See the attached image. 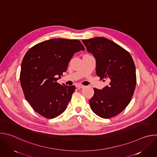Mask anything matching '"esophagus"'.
<instances>
[{
    "label": "esophagus",
    "instance_id": "34e87169",
    "mask_svg": "<svg viewBox=\"0 0 157 157\" xmlns=\"http://www.w3.org/2000/svg\"><path fill=\"white\" fill-rule=\"evenodd\" d=\"M76 87H77V88H83L84 86H83V85H81V84H76Z\"/></svg>",
    "mask_w": 157,
    "mask_h": 157
}]
</instances>
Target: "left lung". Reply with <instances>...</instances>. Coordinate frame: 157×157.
Returning <instances> with one entry per match:
<instances>
[{
	"label": "left lung",
	"mask_w": 157,
	"mask_h": 157,
	"mask_svg": "<svg viewBox=\"0 0 157 157\" xmlns=\"http://www.w3.org/2000/svg\"><path fill=\"white\" fill-rule=\"evenodd\" d=\"M89 53L96 61V75L109 82L102 89L94 88L89 101L94 113L109 119L114 117L128 105L136 86V66L130 53L106 38L82 40Z\"/></svg>",
	"instance_id": "obj_1"
}]
</instances>
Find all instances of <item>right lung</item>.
Listing matches in <instances>:
<instances>
[{
	"instance_id": "1",
	"label": "right lung",
	"mask_w": 157,
	"mask_h": 157,
	"mask_svg": "<svg viewBox=\"0 0 157 157\" xmlns=\"http://www.w3.org/2000/svg\"><path fill=\"white\" fill-rule=\"evenodd\" d=\"M80 50L84 47L79 40L53 38L35 44L25 55L20 84L26 100L40 115L53 119L66 110L75 86L61 85L56 81Z\"/></svg>"
}]
</instances>
